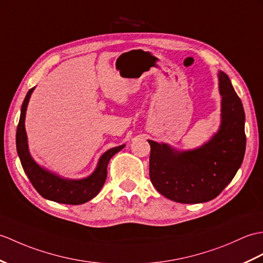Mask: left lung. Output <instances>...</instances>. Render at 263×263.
<instances>
[{
	"label": "left lung",
	"mask_w": 263,
	"mask_h": 263,
	"mask_svg": "<svg viewBox=\"0 0 263 263\" xmlns=\"http://www.w3.org/2000/svg\"><path fill=\"white\" fill-rule=\"evenodd\" d=\"M222 95V123L201 148L178 152L164 143H150L149 175L164 197L197 204L217 197L233 179L246 152V114L240 97L224 71L218 74Z\"/></svg>",
	"instance_id": "left-lung-1"
}]
</instances>
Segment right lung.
<instances>
[{"instance_id": "1", "label": "right lung", "mask_w": 263, "mask_h": 263, "mask_svg": "<svg viewBox=\"0 0 263 263\" xmlns=\"http://www.w3.org/2000/svg\"><path fill=\"white\" fill-rule=\"evenodd\" d=\"M33 88L28 91L26 99L22 103L20 121L16 129V151L24 173L28 176L29 180L31 181L35 191L44 198L68 205H79L86 203V201L94 198L100 193L106 179L107 164L109 159L115 154H118L120 150L123 149L124 145L115 146V148L107 150L101 157L95 172L87 178L79 180L63 179L54 174L42 169L34 162L29 154L27 133L26 129H24V118H26L27 106Z\"/></svg>"}]
</instances>
